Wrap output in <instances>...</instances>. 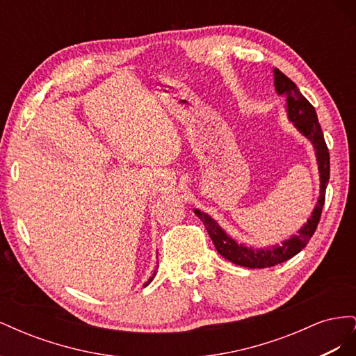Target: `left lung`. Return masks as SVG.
Instances as JSON below:
<instances>
[{"label":"left lung","mask_w":356,"mask_h":356,"mask_svg":"<svg viewBox=\"0 0 356 356\" xmlns=\"http://www.w3.org/2000/svg\"><path fill=\"white\" fill-rule=\"evenodd\" d=\"M273 77L275 89L277 95L284 96L286 101L288 120L296 126V129L301 135L309 139L315 148L321 186L316 207L314 208L310 218L303 227L297 232V234L291 236L289 239L272 246L252 248L243 243H238L233 238H230V236L220 227L218 222L211 218L208 213L195 209V213L203 221L204 227H207L220 255L227 258L233 264L250 268H264L281 264L303 250L318 227L322 208H324L325 202V190L330 179V153L314 105L301 95L296 83L291 81L286 75L277 68L273 70Z\"/></svg>","instance_id":"8db88e82"}]
</instances>
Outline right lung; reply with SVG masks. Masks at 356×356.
<instances>
[{
    "label": "right lung",
    "mask_w": 356,
    "mask_h": 356,
    "mask_svg": "<svg viewBox=\"0 0 356 356\" xmlns=\"http://www.w3.org/2000/svg\"><path fill=\"white\" fill-rule=\"evenodd\" d=\"M157 263H159V261H157ZM154 276H156V272H154V273H153V276H152V277H149V279H148V281L145 282V286H147V285H148L149 282H152V281H153V279H154Z\"/></svg>",
    "instance_id": "right-lung-1"
}]
</instances>
